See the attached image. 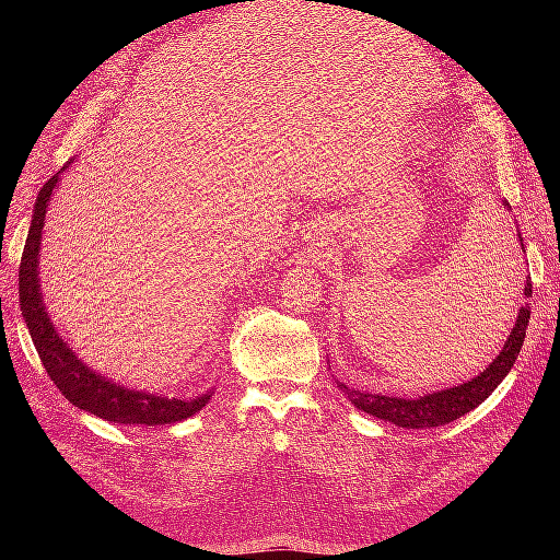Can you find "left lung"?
Returning <instances> with one entry per match:
<instances>
[{
    "label": "left lung",
    "mask_w": 560,
    "mask_h": 560,
    "mask_svg": "<svg viewBox=\"0 0 560 560\" xmlns=\"http://www.w3.org/2000/svg\"><path fill=\"white\" fill-rule=\"evenodd\" d=\"M510 208V202H504ZM521 241V249H523V238L518 233ZM525 252V249H523ZM523 296L528 299L533 296V284H530V276L525 280L523 287ZM528 319H530V306L525 303L521 306L518 315H516V325L506 338V343L502 348V352L498 358L488 364L486 371H481L479 376H474L471 381L455 385L448 389H439V393L432 395H422L416 399H404V397H387V395H371L364 393V389H350L346 383L336 381V385L341 387V393L348 395V399L358 406L360 411L376 416L381 420H389L395 422L399 428H409V430H422V428H439L446 425V422H453L455 418H460L465 413H469L471 409L488 399V395L504 381V376L510 374L521 346L525 338V329H528Z\"/></svg>",
    "instance_id": "1"
}]
</instances>
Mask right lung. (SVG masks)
I'll list each match as a JSON object with an SVG mask.
<instances>
[{
  "label": "right lung",
  "mask_w": 560,
  "mask_h": 560,
  "mask_svg": "<svg viewBox=\"0 0 560 560\" xmlns=\"http://www.w3.org/2000/svg\"><path fill=\"white\" fill-rule=\"evenodd\" d=\"M58 179H60V173L50 177L37 196L27 243L21 257V270H19L21 311L46 374L56 383V387L65 395V399H70L74 406H79V409L89 411L97 418L118 422V425H171V422L191 418L208 404L210 393L200 395L196 399H175V397H161L154 393H140V389L116 385L114 381H107L105 376L95 374V371H91L86 364H83L70 350V346L62 341V336L56 331V325L50 322L42 301L39 247H42V229L46 224L44 222L46 208Z\"/></svg>",
  "instance_id": "add662e5"
}]
</instances>
